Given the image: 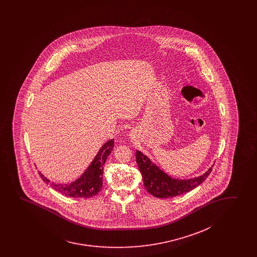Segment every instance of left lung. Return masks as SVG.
Instances as JSON below:
<instances>
[{"label":"left lung","mask_w":257,"mask_h":257,"mask_svg":"<svg viewBox=\"0 0 257 257\" xmlns=\"http://www.w3.org/2000/svg\"><path fill=\"white\" fill-rule=\"evenodd\" d=\"M136 158L143 178L144 187L150 194L161 199L176 197L194 189L207 178L212 171L210 168L204 174L193 179H172L155 164L152 163L148 157L140 151H137Z\"/></svg>","instance_id":"left-lung-1"}]
</instances>
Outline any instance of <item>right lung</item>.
<instances>
[{"label":"right lung","instance_id":"right-lung-1","mask_svg":"<svg viewBox=\"0 0 257 257\" xmlns=\"http://www.w3.org/2000/svg\"><path fill=\"white\" fill-rule=\"evenodd\" d=\"M113 147L114 140L107 141L79 179L69 185H55L52 183L50 186L63 195L73 198H91L98 194L102 187L103 165L111 154ZM39 173L44 182L47 184L50 183V180L47 179L40 172Z\"/></svg>","mask_w":257,"mask_h":257}]
</instances>
